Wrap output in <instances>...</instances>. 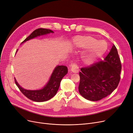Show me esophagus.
Here are the masks:
<instances>
[{
	"label": "esophagus",
	"mask_w": 133,
	"mask_h": 133,
	"mask_svg": "<svg viewBox=\"0 0 133 133\" xmlns=\"http://www.w3.org/2000/svg\"><path fill=\"white\" fill-rule=\"evenodd\" d=\"M71 71L73 73H78L79 72V67L76 63H73L71 65Z\"/></svg>",
	"instance_id": "obj_1"
}]
</instances>
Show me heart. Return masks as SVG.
<instances>
[{
	"mask_svg": "<svg viewBox=\"0 0 133 133\" xmlns=\"http://www.w3.org/2000/svg\"><path fill=\"white\" fill-rule=\"evenodd\" d=\"M76 47L80 49L88 50L82 57L83 62L86 65L94 63L106 52L108 45L105 41H99L92 36H78L74 39Z\"/></svg>",
	"mask_w": 133,
	"mask_h": 133,
	"instance_id": "1",
	"label": "heart"
}]
</instances>
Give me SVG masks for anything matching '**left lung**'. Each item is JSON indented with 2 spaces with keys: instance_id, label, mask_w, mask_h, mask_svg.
I'll list each match as a JSON object with an SVG mask.
<instances>
[{
  "instance_id": "left-lung-1",
  "label": "left lung",
  "mask_w": 133,
  "mask_h": 133,
  "mask_svg": "<svg viewBox=\"0 0 133 133\" xmlns=\"http://www.w3.org/2000/svg\"><path fill=\"white\" fill-rule=\"evenodd\" d=\"M121 69L117 48L113 45L104 61L80 69V94L91 101H99L110 95L119 84Z\"/></svg>"
}]
</instances>
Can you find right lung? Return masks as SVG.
I'll use <instances>...</instances> for the list:
<instances>
[{
	"label": "right lung",
	"mask_w": 133,
	"mask_h": 133,
	"mask_svg": "<svg viewBox=\"0 0 133 133\" xmlns=\"http://www.w3.org/2000/svg\"><path fill=\"white\" fill-rule=\"evenodd\" d=\"M53 32H54L52 30L47 29H37L34 30L29 36L26 37L22 43L37 36ZM67 72L68 69L66 66H57L52 73L48 83L43 89L38 90H28L24 89L21 87L15 79V82L22 93L28 98L34 102H42L49 100L56 95L59 88L62 79Z\"/></svg>",
	"instance_id": "add662e5"
}]
</instances>
